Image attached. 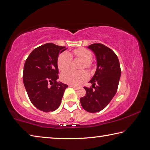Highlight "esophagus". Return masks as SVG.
I'll list each match as a JSON object with an SVG mask.
<instances>
[{"label":"esophagus","instance_id":"esophagus-1","mask_svg":"<svg viewBox=\"0 0 150 150\" xmlns=\"http://www.w3.org/2000/svg\"><path fill=\"white\" fill-rule=\"evenodd\" d=\"M69 87H73V88H74V89H78L79 88V87H77V86H75V85H69Z\"/></svg>","mask_w":150,"mask_h":150}]
</instances>
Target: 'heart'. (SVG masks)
<instances>
[{
	"mask_svg": "<svg viewBox=\"0 0 150 150\" xmlns=\"http://www.w3.org/2000/svg\"><path fill=\"white\" fill-rule=\"evenodd\" d=\"M73 54L75 57L80 58L83 60L81 68H86L91 69L92 67L91 59L93 57V54L90 50L86 48L81 47L73 51ZM72 57L68 52H63L57 57V65L59 71H64L67 69L70 66ZM88 79L87 73L84 70L80 71H75L71 69L65 71L61 75V79L65 83L73 85H79L84 82Z\"/></svg>",
	"mask_w": 150,
	"mask_h": 150,
	"instance_id": "1",
	"label": "heart"
}]
</instances>
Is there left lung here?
I'll return each mask as SVG.
<instances>
[{
	"label": "left lung",
	"instance_id": "obj_1",
	"mask_svg": "<svg viewBox=\"0 0 150 150\" xmlns=\"http://www.w3.org/2000/svg\"><path fill=\"white\" fill-rule=\"evenodd\" d=\"M88 48L95 53L97 67L89 81L92 87H84L86 95L80 98V102L86 111L94 113L105 108L115 95L121 70L117 55L109 47L96 43Z\"/></svg>",
	"mask_w": 150,
	"mask_h": 150
}]
</instances>
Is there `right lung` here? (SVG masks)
Wrapping results in <instances>:
<instances>
[{
  "label": "right lung",
  "instance_id": "obj_1",
  "mask_svg": "<svg viewBox=\"0 0 150 150\" xmlns=\"http://www.w3.org/2000/svg\"><path fill=\"white\" fill-rule=\"evenodd\" d=\"M64 46L47 43L34 49L26 60L23 82L33 105L40 110L48 112L59 107L66 88L59 77L57 60Z\"/></svg>",
  "mask_w": 150,
  "mask_h": 150
}]
</instances>
